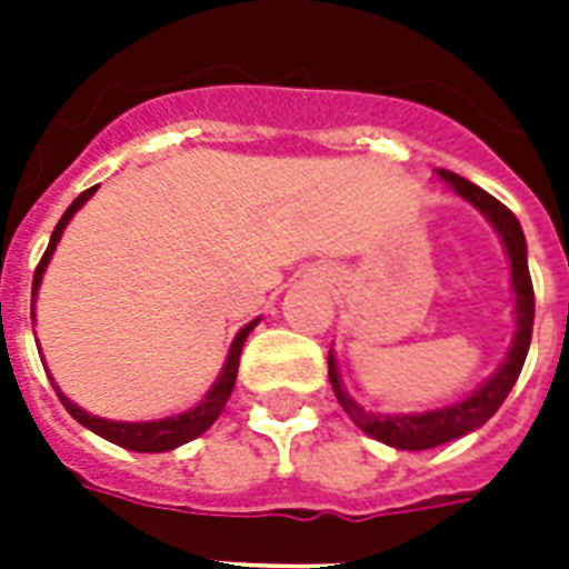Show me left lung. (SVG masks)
<instances>
[{
	"instance_id": "8db88e82",
	"label": "left lung",
	"mask_w": 569,
	"mask_h": 569,
	"mask_svg": "<svg viewBox=\"0 0 569 569\" xmlns=\"http://www.w3.org/2000/svg\"><path fill=\"white\" fill-rule=\"evenodd\" d=\"M437 173H440V180L446 182L449 189H455L463 200H469L476 209H481V212L487 214V221L493 223L496 230H499V236H502L505 248H508V257H511V280L513 292H517V337H513L511 351H508V360L502 363V369L487 380L485 387L476 389L472 396L458 401V405L440 407V410H431V413H366L363 407L357 405L355 398L342 389L337 372V360H333V355H328L330 387L337 392L342 410H346V413L355 419L357 428L369 433L372 440L387 442V446H396V449L405 451L433 449V446L458 440L463 433L481 428V425L502 407V401L508 398V392H511V387L517 383V378H520L522 363H526V355H529L531 346V325H535V289H531L529 259H526V236H522V227L520 221H517V214H513L505 203H499L493 194H487L485 189H478L476 182L463 180L458 173L442 171V168Z\"/></svg>"
}]
</instances>
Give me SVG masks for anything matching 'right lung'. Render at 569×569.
<instances>
[{
  "mask_svg": "<svg viewBox=\"0 0 569 569\" xmlns=\"http://www.w3.org/2000/svg\"><path fill=\"white\" fill-rule=\"evenodd\" d=\"M93 194V189L82 191V194L76 197L73 203L67 206V212L61 214V221L56 223V230H52V239H49V248L43 250V257H40L38 268H34V280H31V298L38 295V286H40V277L47 271V262L52 257V250H56L58 239H61V232H64L67 221L73 218V212L79 206ZM259 321V319H257ZM257 321H250L244 328L236 333L230 346V355H227V363H223V372L221 378L214 380V387L206 392V398L194 410L189 413H180V416H168V419H156V422H109V419H97V416L84 413L82 407H76L70 398L56 387L58 398H61V405L67 407V413L73 416L76 422H82L84 428H91L93 433H100L102 440L114 442V446H123V449H132V451H171L182 442L194 440L200 433L209 428V425L221 416L223 405H227V398H230L232 387H236V375H239V357H241V348H244V339L253 328H257Z\"/></svg>",
  "mask_w": 569,
  "mask_h": 569,
  "instance_id": "obj_1",
  "label": "right lung"
}]
</instances>
